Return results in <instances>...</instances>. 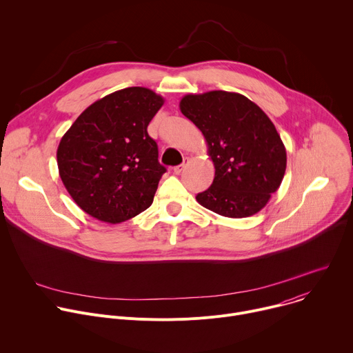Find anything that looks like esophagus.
Masks as SVG:
<instances>
[{
    "label": "esophagus",
    "instance_id": "34e87169",
    "mask_svg": "<svg viewBox=\"0 0 353 353\" xmlns=\"http://www.w3.org/2000/svg\"><path fill=\"white\" fill-rule=\"evenodd\" d=\"M188 162H190V161H188V159H185L183 165H179V166L173 168V173H174V174H180V173H181V172L185 169V166L188 165Z\"/></svg>",
    "mask_w": 353,
    "mask_h": 353
}]
</instances>
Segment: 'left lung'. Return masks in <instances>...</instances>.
Wrapping results in <instances>:
<instances>
[{
	"instance_id": "8db88e82",
	"label": "left lung",
	"mask_w": 353,
	"mask_h": 353,
	"mask_svg": "<svg viewBox=\"0 0 353 353\" xmlns=\"http://www.w3.org/2000/svg\"><path fill=\"white\" fill-rule=\"evenodd\" d=\"M181 113L203 132L215 177L195 198L204 208L226 216L260 212L285 176L286 149L270 117L236 92L185 94Z\"/></svg>"
}]
</instances>
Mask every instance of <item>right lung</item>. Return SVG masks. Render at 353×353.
<instances>
[{
    "mask_svg": "<svg viewBox=\"0 0 353 353\" xmlns=\"http://www.w3.org/2000/svg\"><path fill=\"white\" fill-rule=\"evenodd\" d=\"M163 103L148 88L120 89L86 108L63 135L59 173L82 211L114 225L152 205L166 168L146 128Z\"/></svg>",
    "mask_w": 353,
    "mask_h": 353,
    "instance_id": "right-lung-1",
    "label": "right lung"
}]
</instances>
